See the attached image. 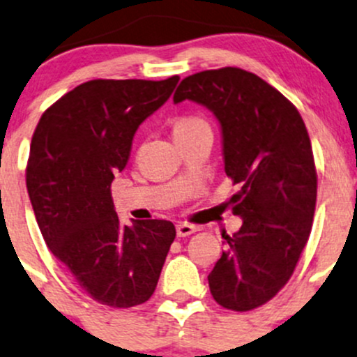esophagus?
<instances>
[{"instance_id": "1", "label": "esophagus", "mask_w": 357, "mask_h": 357, "mask_svg": "<svg viewBox=\"0 0 357 357\" xmlns=\"http://www.w3.org/2000/svg\"><path fill=\"white\" fill-rule=\"evenodd\" d=\"M195 231H199V228L193 225H188V222H179V225L176 226V233H178L179 238H185V236L193 235Z\"/></svg>"}]
</instances>
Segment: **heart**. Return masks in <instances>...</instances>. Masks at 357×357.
Instances as JSON below:
<instances>
[{
  "label": "heart",
  "mask_w": 357,
  "mask_h": 357,
  "mask_svg": "<svg viewBox=\"0 0 357 357\" xmlns=\"http://www.w3.org/2000/svg\"><path fill=\"white\" fill-rule=\"evenodd\" d=\"M199 126H205V122L202 121V119H197V117L179 119V121L174 122V136L181 135V132H186V131H192V129L199 128Z\"/></svg>",
  "instance_id": "1"
}]
</instances>
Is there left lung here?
Wrapping results in <instances>:
<instances>
[{"label":"left lung","instance_id":"left-lung-1","mask_svg":"<svg viewBox=\"0 0 357 357\" xmlns=\"http://www.w3.org/2000/svg\"><path fill=\"white\" fill-rule=\"evenodd\" d=\"M172 100L205 107L221 128L225 172L242 186L229 200L242 228L222 235L207 278L218 304L250 311L285 287L311 233L318 179L307 129L282 93L236 67L188 75Z\"/></svg>","mask_w":357,"mask_h":357}]
</instances>
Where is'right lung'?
<instances>
[{
	"label": "right lung",
	"instance_id": "right-lung-1",
	"mask_svg": "<svg viewBox=\"0 0 357 357\" xmlns=\"http://www.w3.org/2000/svg\"><path fill=\"white\" fill-rule=\"evenodd\" d=\"M178 81L84 82L43 114L32 136L27 192L43 238L81 290L110 307L152 297L176 238L164 219L122 225L110 185L128 164L138 128Z\"/></svg>",
	"mask_w": 357,
	"mask_h": 357
}]
</instances>
